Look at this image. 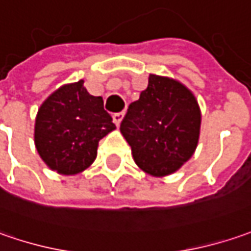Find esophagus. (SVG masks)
Returning <instances> with one entry per match:
<instances>
[{
	"label": "esophagus",
	"mask_w": 251,
	"mask_h": 251,
	"mask_svg": "<svg viewBox=\"0 0 251 251\" xmlns=\"http://www.w3.org/2000/svg\"><path fill=\"white\" fill-rule=\"evenodd\" d=\"M124 112H118V114H114V117H112V119H114V124L117 126L121 125V122H122V119H124Z\"/></svg>",
	"instance_id": "34e87169"
}]
</instances>
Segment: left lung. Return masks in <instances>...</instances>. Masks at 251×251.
I'll use <instances>...</instances> for the list:
<instances>
[{
	"instance_id": "1",
	"label": "left lung",
	"mask_w": 251,
	"mask_h": 251,
	"mask_svg": "<svg viewBox=\"0 0 251 251\" xmlns=\"http://www.w3.org/2000/svg\"><path fill=\"white\" fill-rule=\"evenodd\" d=\"M201 111L182 82L151 74L121 124L134 162L146 174L168 176L192 158L200 137Z\"/></svg>"
}]
</instances>
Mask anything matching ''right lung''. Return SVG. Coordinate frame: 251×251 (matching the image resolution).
Masks as SVG:
<instances>
[{"label": "right lung", "instance_id": "add662e5", "mask_svg": "<svg viewBox=\"0 0 251 251\" xmlns=\"http://www.w3.org/2000/svg\"><path fill=\"white\" fill-rule=\"evenodd\" d=\"M115 129L102 97L91 96L84 80H79L61 86L43 101L34 122V144L48 168L69 176L90 167L99 142Z\"/></svg>", "mask_w": 251, "mask_h": 251}]
</instances>
